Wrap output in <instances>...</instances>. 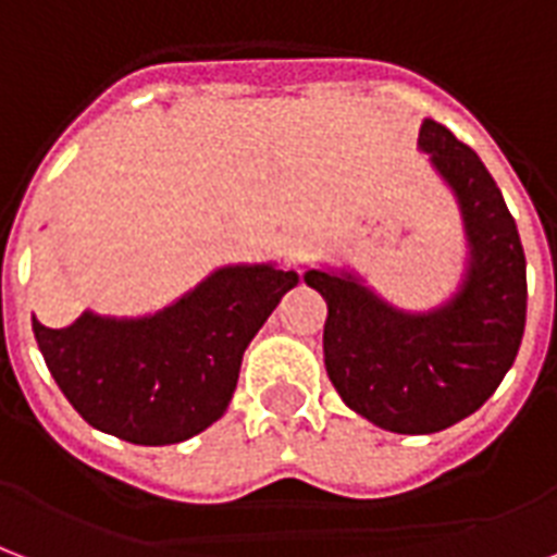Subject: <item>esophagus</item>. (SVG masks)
<instances>
[{"label": "esophagus", "mask_w": 557, "mask_h": 557, "mask_svg": "<svg viewBox=\"0 0 557 557\" xmlns=\"http://www.w3.org/2000/svg\"><path fill=\"white\" fill-rule=\"evenodd\" d=\"M310 256V238L305 232H290L282 238V258L287 264H301Z\"/></svg>", "instance_id": "esophagus-1"}]
</instances>
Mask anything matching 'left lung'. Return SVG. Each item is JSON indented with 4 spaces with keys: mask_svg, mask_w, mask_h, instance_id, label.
<instances>
[{
    "mask_svg": "<svg viewBox=\"0 0 557 557\" xmlns=\"http://www.w3.org/2000/svg\"><path fill=\"white\" fill-rule=\"evenodd\" d=\"M418 141L450 183L471 240V273L433 313H400L351 275L305 282L327 305L325 369L348 407L392 433L424 435L462 421L497 392L525 327V256L494 176L444 124Z\"/></svg>",
    "mask_w": 557,
    "mask_h": 557,
    "instance_id": "obj_1",
    "label": "left lung"
}]
</instances>
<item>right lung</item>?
Listing matches in <instances>:
<instances>
[{
    "label": "right lung",
    "instance_id": "add662e5",
    "mask_svg": "<svg viewBox=\"0 0 557 557\" xmlns=\"http://www.w3.org/2000/svg\"><path fill=\"white\" fill-rule=\"evenodd\" d=\"M299 284L293 270L226 267L145 319L92 313L69 327L32 319L60 392L86 424L131 444H176L214 424L238 386L249 339Z\"/></svg>",
    "mask_w": 557,
    "mask_h": 557
}]
</instances>
